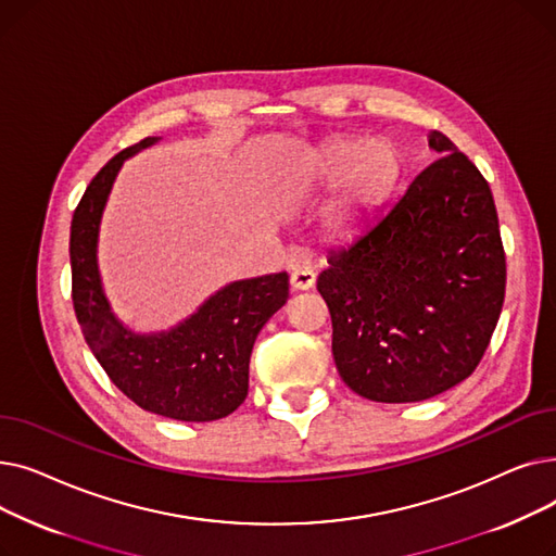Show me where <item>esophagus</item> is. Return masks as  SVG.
<instances>
[{
    "mask_svg": "<svg viewBox=\"0 0 556 556\" xmlns=\"http://www.w3.org/2000/svg\"><path fill=\"white\" fill-rule=\"evenodd\" d=\"M313 283H315V273L306 261H302L300 266L290 273V286H293L295 290H308V288H313Z\"/></svg>",
    "mask_w": 556,
    "mask_h": 556,
    "instance_id": "esophagus-1",
    "label": "esophagus"
}]
</instances>
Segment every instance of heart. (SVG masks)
<instances>
[{
	"mask_svg": "<svg viewBox=\"0 0 556 556\" xmlns=\"http://www.w3.org/2000/svg\"><path fill=\"white\" fill-rule=\"evenodd\" d=\"M399 170V151L388 139H338L313 155L302 175L311 185H340L325 227L331 237H349L386 202Z\"/></svg>",
	"mask_w": 556,
	"mask_h": 556,
	"instance_id": "1",
	"label": "heart"
}]
</instances>
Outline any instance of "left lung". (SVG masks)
Returning a JSON list of instances; mask_svg holds the SVG:
<instances>
[{
  "instance_id": "8db88e82",
  "label": "left lung",
  "mask_w": 556,
  "mask_h": 556,
  "mask_svg": "<svg viewBox=\"0 0 556 556\" xmlns=\"http://www.w3.org/2000/svg\"><path fill=\"white\" fill-rule=\"evenodd\" d=\"M440 155L317 277L342 381L378 403H415L469 378L505 302L491 189L442 132Z\"/></svg>"
}]
</instances>
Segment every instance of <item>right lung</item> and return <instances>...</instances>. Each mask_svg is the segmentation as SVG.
I'll return each mask as SVG.
<instances>
[{"label":"right lung","instance_id":"obj_1","mask_svg":"<svg viewBox=\"0 0 556 556\" xmlns=\"http://www.w3.org/2000/svg\"><path fill=\"white\" fill-rule=\"evenodd\" d=\"M157 141L146 137L114 155L78 202L70 237L74 311L85 342L132 403L178 421H216L248 396L252 346L286 304L288 275L231 281L168 331L135 333L116 319L97 261L101 216L122 164Z\"/></svg>","mask_w":556,"mask_h":556}]
</instances>
